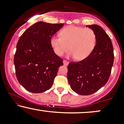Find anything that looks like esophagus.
Returning a JSON list of instances; mask_svg holds the SVG:
<instances>
[{"label": "esophagus", "instance_id": "obj_1", "mask_svg": "<svg viewBox=\"0 0 124 124\" xmlns=\"http://www.w3.org/2000/svg\"><path fill=\"white\" fill-rule=\"evenodd\" d=\"M63 65H65V66H68V64H69V62H68V61H65V60H63Z\"/></svg>", "mask_w": 124, "mask_h": 124}]
</instances>
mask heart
<instances>
[{"label":"heart","instance_id":"1","mask_svg":"<svg viewBox=\"0 0 124 124\" xmlns=\"http://www.w3.org/2000/svg\"><path fill=\"white\" fill-rule=\"evenodd\" d=\"M96 42L95 32L90 28L80 27H67L60 32V37L53 36L51 38V45L56 55L61 56L70 51L68 57H75L81 61L89 56L94 48Z\"/></svg>","mask_w":124,"mask_h":124}]
</instances>
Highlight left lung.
Wrapping results in <instances>:
<instances>
[{"label": "left lung", "mask_w": 124, "mask_h": 124, "mask_svg": "<svg viewBox=\"0 0 124 124\" xmlns=\"http://www.w3.org/2000/svg\"><path fill=\"white\" fill-rule=\"evenodd\" d=\"M95 32L96 44L88 57L68 66V79L75 93L87 96L94 93L108 80L114 63L113 46L108 35L99 25H86Z\"/></svg>", "instance_id": "left-lung-1"}]
</instances>
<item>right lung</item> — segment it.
Here are the masks:
<instances>
[{
    "label": "right lung",
    "instance_id": "1",
    "mask_svg": "<svg viewBox=\"0 0 124 124\" xmlns=\"http://www.w3.org/2000/svg\"><path fill=\"white\" fill-rule=\"evenodd\" d=\"M63 24L38 21L27 29L18 39L14 58L16 75L20 84L34 93L49 89L63 59L54 52L52 37Z\"/></svg>",
    "mask_w": 124,
    "mask_h": 124
}]
</instances>
